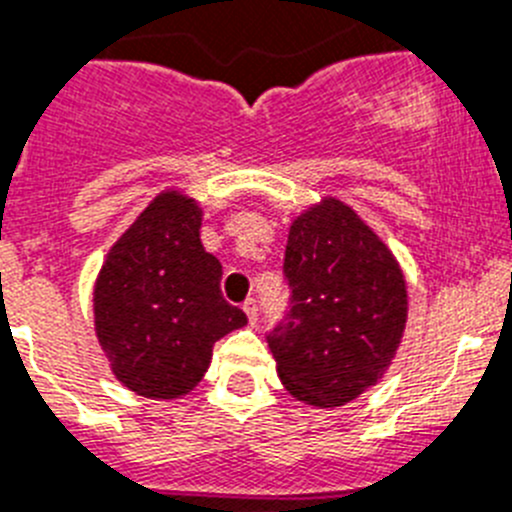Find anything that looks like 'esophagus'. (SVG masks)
<instances>
[{"label": "esophagus", "mask_w": 512, "mask_h": 512, "mask_svg": "<svg viewBox=\"0 0 512 512\" xmlns=\"http://www.w3.org/2000/svg\"><path fill=\"white\" fill-rule=\"evenodd\" d=\"M245 313H247V319H250V324L255 326L257 324V301H255V298H247Z\"/></svg>", "instance_id": "1"}]
</instances>
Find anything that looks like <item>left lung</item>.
Returning <instances> with one entry per match:
<instances>
[{"label":"left lung","mask_w":512,"mask_h":512,"mask_svg":"<svg viewBox=\"0 0 512 512\" xmlns=\"http://www.w3.org/2000/svg\"><path fill=\"white\" fill-rule=\"evenodd\" d=\"M290 308L267 331L296 400L334 408L375 385L405 329L408 293L393 252L347 204L324 199L290 224Z\"/></svg>","instance_id":"obj_1"}]
</instances>
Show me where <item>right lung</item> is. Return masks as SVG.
I'll list each match as a JSON object with an SVG mask.
<instances>
[{
	"mask_svg": "<svg viewBox=\"0 0 512 512\" xmlns=\"http://www.w3.org/2000/svg\"><path fill=\"white\" fill-rule=\"evenodd\" d=\"M199 204L165 191L137 216L94 285L101 349L124 388L145 398L193 390L211 347L247 316L222 296V262L204 250Z\"/></svg>",
	"mask_w": 512,
	"mask_h": 512,
	"instance_id": "right-lung-1",
	"label": "right lung"
}]
</instances>
